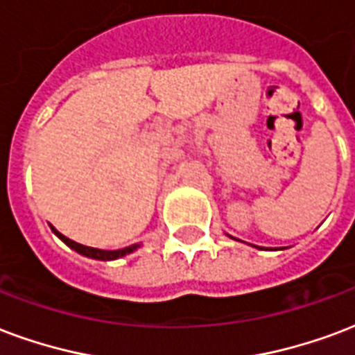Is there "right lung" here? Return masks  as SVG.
Here are the masks:
<instances>
[{"instance_id": "obj_1", "label": "right lung", "mask_w": 355, "mask_h": 355, "mask_svg": "<svg viewBox=\"0 0 355 355\" xmlns=\"http://www.w3.org/2000/svg\"><path fill=\"white\" fill-rule=\"evenodd\" d=\"M51 231L55 232L61 240H63L69 248H72V250H76L78 253H81V255L85 257H91V259H96V261H113V259H119V257H124L128 255V253H132V251L137 248V245H130V248H124V250H117V251H104V250H96V248H87V245H81V243L74 242V240H70V238L63 236L61 232L55 231L53 227H51Z\"/></svg>"}]
</instances>
